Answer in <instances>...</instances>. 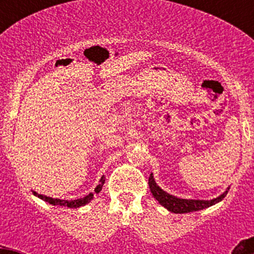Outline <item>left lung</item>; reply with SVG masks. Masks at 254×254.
Instances as JSON below:
<instances>
[{
    "label": "left lung",
    "instance_id": "left-lung-1",
    "mask_svg": "<svg viewBox=\"0 0 254 254\" xmlns=\"http://www.w3.org/2000/svg\"><path fill=\"white\" fill-rule=\"evenodd\" d=\"M148 187H150V190L151 193H152L153 198H155L161 205L165 206L168 211L175 212V214H187V212L199 211V210H203L211 205H215V204L221 201L222 199L226 196L227 191H229L230 189L229 187L224 193L220 194V195L216 196V198L210 199V200L178 198V196L172 195V194H168L167 191L163 190L161 187H158V184L156 183L155 178H153V173H151L150 178H148Z\"/></svg>",
    "mask_w": 254,
    "mask_h": 254
}]
</instances>
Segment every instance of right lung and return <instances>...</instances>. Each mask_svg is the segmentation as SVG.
I'll use <instances>...</instances> for the list:
<instances>
[{
    "instance_id": "1",
    "label": "right lung",
    "mask_w": 254,
    "mask_h": 254,
    "mask_svg": "<svg viewBox=\"0 0 254 254\" xmlns=\"http://www.w3.org/2000/svg\"><path fill=\"white\" fill-rule=\"evenodd\" d=\"M104 182H106V177L102 176L101 179H99V184L96 187V188H94V193H89V194H87L86 196H83V198L73 199V200H65V199L51 198V196L43 195V194H38L37 191H33V194H34L35 196H38L39 199H42V200L51 204V205H60V206H67V207H72V209H77V207H79V206H83V205H86V204H88L89 201L94 198V194H98L99 191L102 190Z\"/></svg>"
}]
</instances>
